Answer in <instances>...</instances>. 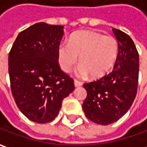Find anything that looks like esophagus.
<instances>
[{"instance_id": "34e87169", "label": "esophagus", "mask_w": 147, "mask_h": 147, "mask_svg": "<svg viewBox=\"0 0 147 147\" xmlns=\"http://www.w3.org/2000/svg\"><path fill=\"white\" fill-rule=\"evenodd\" d=\"M74 86H76V87H79V86H82V83L80 81H79V80H74Z\"/></svg>"}]
</instances>
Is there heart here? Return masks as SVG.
I'll return each instance as SVG.
<instances>
[{
  "instance_id": "heart-1",
  "label": "heart",
  "mask_w": 147,
  "mask_h": 147,
  "mask_svg": "<svg viewBox=\"0 0 147 147\" xmlns=\"http://www.w3.org/2000/svg\"><path fill=\"white\" fill-rule=\"evenodd\" d=\"M119 45L117 38L99 32L84 30L76 32L68 39L67 44L58 47L57 57L61 70L69 72L79 57L78 73L91 78L105 76L113 68L118 59Z\"/></svg>"
}]
</instances>
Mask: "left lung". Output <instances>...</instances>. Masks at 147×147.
Returning <instances> with one entry per match:
<instances>
[{
  "mask_svg": "<svg viewBox=\"0 0 147 147\" xmlns=\"http://www.w3.org/2000/svg\"><path fill=\"white\" fill-rule=\"evenodd\" d=\"M119 45L113 71L99 80L85 83L87 91L82 109L86 118L95 123L109 125L129 110L136 98L139 74V54L131 38L113 29Z\"/></svg>",
  "mask_w": 147,
  "mask_h": 147,
  "instance_id": "8db88e82",
  "label": "left lung"
}]
</instances>
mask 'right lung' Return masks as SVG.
Returning a JSON list of instances; mask_svg holds the SVG:
<instances>
[{
	"label": "right lung",
	"instance_id": "1",
	"mask_svg": "<svg viewBox=\"0 0 147 147\" xmlns=\"http://www.w3.org/2000/svg\"><path fill=\"white\" fill-rule=\"evenodd\" d=\"M63 35L61 25L37 23L18 34L9 53L10 88L16 105L38 123L53 121L63 99L75 89L73 79L58 63Z\"/></svg>",
	"mask_w": 147,
	"mask_h": 147
}]
</instances>
